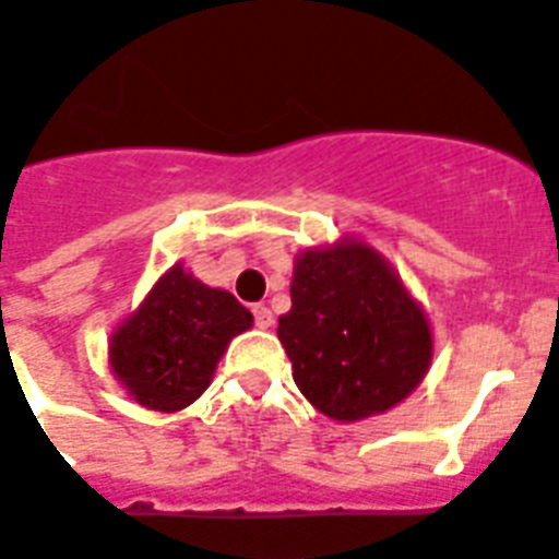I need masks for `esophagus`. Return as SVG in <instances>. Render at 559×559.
I'll use <instances>...</instances> for the list:
<instances>
[{
	"label": "esophagus",
	"instance_id": "1",
	"mask_svg": "<svg viewBox=\"0 0 559 559\" xmlns=\"http://www.w3.org/2000/svg\"><path fill=\"white\" fill-rule=\"evenodd\" d=\"M252 319H255V326L266 330V326H272V310L266 304H255V307H252Z\"/></svg>",
	"mask_w": 559,
	"mask_h": 559
}]
</instances>
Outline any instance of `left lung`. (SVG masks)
<instances>
[{
    "label": "left lung",
    "instance_id": "left-lung-1",
    "mask_svg": "<svg viewBox=\"0 0 559 559\" xmlns=\"http://www.w3.org/2000/svg\"><path fill=\"white\" fill-rule=\"evenodd\" d=\"M289 295L293 310L278 319V338L298 390L330 419L388 411L428 373V319L367 243L301 252Z\"/></svg>",
    "mask_w": 559,
    "mask_h": 559
}]
</instances>
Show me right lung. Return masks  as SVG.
<instances>
[{"instance_id":"1","label":"right lung","mask_w":559,"mask_h":559,"mask_svg":"<svg viewBox=\"0 0 559 559\" xmlns=\"http://www.w3.org/2000/svg\"><path fill=\"white\" fill-rule=\"evenodd\" d=\"M249 326L252 312L233 293L171 266L111 335V370L143 407L180 411L209 388L226 344Z\"/></svg>"}]
</instances>
